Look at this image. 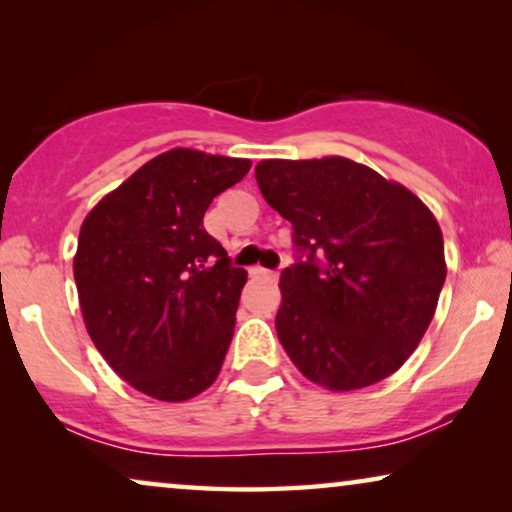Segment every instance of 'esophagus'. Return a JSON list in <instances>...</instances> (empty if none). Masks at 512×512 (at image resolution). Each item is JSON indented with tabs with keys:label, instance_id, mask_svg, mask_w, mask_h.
Here are the masks:
<instances>
[{
	"label": "esophagus",
	"instance_id": "1",
	"mask_svg": "<svg viewBox=\"0 0 512 512\" xmlns=\"http://www.w3.org/2000/svg\"><path fill=\"white\" fill-rule=\"evenodd\" d=\"M251 277H261V279H277V270H268L263 268V265H254V268L249 270Z\"/></svg>",
	"mask_w": 512,
	"mask_h": 512
}]
</instances>
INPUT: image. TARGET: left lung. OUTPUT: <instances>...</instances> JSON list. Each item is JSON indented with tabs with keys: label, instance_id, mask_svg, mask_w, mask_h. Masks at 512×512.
I'll list each match as a JSON object with an SVG mask.
<instances>
[{
	"label": "left lung",
	"instance_id": "8db88e82",
	"mask_svg": "<svg viewBox=\"0 0 512 512\" xmlns=\"http://www.w3.org/2000/svg\"><path fill=\"white\" fill-rule=\"evenodd\" d=\"M265 202L293 226L277 335L307 380L352 391L415 352L445 284L438 221L408 188L349 158L261 160Z\"/></svg>",
	"mask_w": 512,
	"mask_h": 512
}]
</instances>
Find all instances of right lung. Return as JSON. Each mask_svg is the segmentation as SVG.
Segmentation results:
<instances>
[{
	"mask_svg": "<svg viewBox=\"0 0 512 512\" xmlns=\"http://www.w3.org/2000/svg\"><path fill=\"white\" fill-rule=\"evenodd\" d=\"M251 163L174 149L100 200L83 221L74 279L90 340L137 391L179 403L216 377L247 270L202 226Z\"/></svg>",
	"mask_w": 512,
	"mask_h": 512,
	"instance_id": "add662e5",
	"label": "right lung"
}]
</instances>
